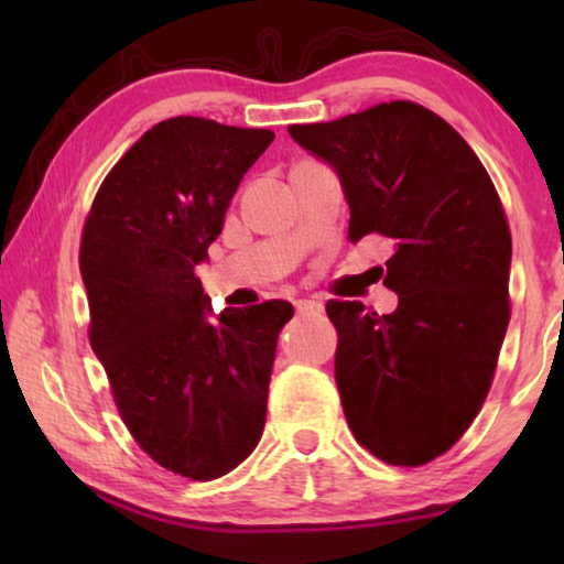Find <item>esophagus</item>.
<instances>
[{
  "mask_svg": "<svg viewBox=\"0 0 564 564\" xmlns=\"http://www.w3.org/2000/svg\"><path fill=\"white\" fill-rule=\"evenodd\" d=\"M295 311H299L301 316H321L323 303L311 301V299H299V301H295Z\"/></svg>",
  "mask_w": 564,
  "mask_h": 564,
  "instance_id": "esophagus-1",
  "label": "esophagus"
}]
</instances>
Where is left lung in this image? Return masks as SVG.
Returning <instances> with one entry per match:
<instances>
[{
  "mask_svg": "<svg viewBox=\"0 0 564 564\" xmlns=\"http://www.w3.org/2000/svg\"><path fill=\"white\" fill-rule=\"evenodd\" d=\"M336 171L348 236L388 238L386 316L328 301L336 383L356 441L390 465H423L460 437L488 395L510 323L512 241L467 141L413 101L289 127Z\"/></svg>",
  "mask_w": 564,
  "mask_h": 564,
  "instance_id": "left-lung-1",
  "label": "left lung"
}]
</instances>
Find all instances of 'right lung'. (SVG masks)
<instances>
[{"label":"right lung","mask_w":564,"mask_h":564,"mask_svg":"<svg viewBox=\"0 0 564 564\" xmlns=\"http://www.w3.org/2000/svg\"><path fill=\"white\" fill-rule=\"evenodd\" d=\"M275 133L176 117L104 178L79 269L91 348L137 443L171 473L214 480L259 445L289 301L214 313L196 279L238 184Z\"/></svg>","instance_id":"right-lung-1"}]
</instances>
